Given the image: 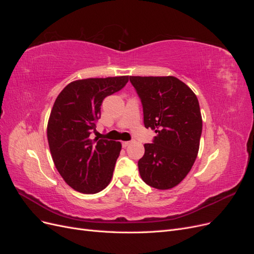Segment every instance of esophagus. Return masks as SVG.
I'll list each match as a JSON object with an SVG mask.
<instances>
[{
    "label": "esophagus",
    "mask_w": 254,
    "mask_h": 254,
    "mask_svg": "<svg viewBox=\"0 0 254 254\" xmlns=\"http://www.w3.org/2000/svg\"><path fill=\"white\" fill-rule=\"evenodd\" d=\"M131 144V141H125V142H122V146L123 147H127L128 145Z\"/></svg>",
    "instance_id": "1"
}]
</instances>
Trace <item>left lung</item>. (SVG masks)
Returning a JSON list of instances; mask_svg holds the SVG:
<instances>
[{
    "mask_svg": "<svg viewBox=\"0 0 254 254\" xmlns=\"http://www.w3.org/2000/svg\"><path fill=\"white\" fill-rule=\"evenodd\" d=\"M143 106L144 125L158 133L144 145L137 166L142 180L158 190L186 178L199 150L202 119L197 96L174 76H130Z\"/></svg>",
    "mask_w": 254,
    "mask_h": 254,
    "instance_id": "1",
    "label": "left lung"
}]
</instances>
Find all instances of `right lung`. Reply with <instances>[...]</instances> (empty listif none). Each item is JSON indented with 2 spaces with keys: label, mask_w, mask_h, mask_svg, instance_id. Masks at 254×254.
<instances>
[{
  "label": "right lung",
  "mask_w": 254,
  "mask_h": 254,
  "mask_svg": "<svg viewBox=\"0 0 254 254\" xmlns=\"http://www.w3.org/2000/svg\"><path fill=\"white\" fill-rule=\"evenodd\" d=\"M129 76L72 81L54 103L48 123L52 158L64 180L75 190L95 194L111 181L122 144L95 137L104 98L126 86Z\"/></svg>",
  "instance_id": "right-lung-1"
}]
</instances>
